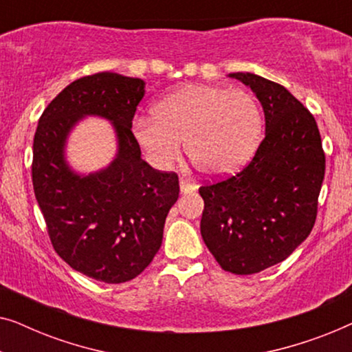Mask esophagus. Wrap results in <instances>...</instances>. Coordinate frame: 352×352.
Masks as SVG:
<instances>
[{
    "label": "esophagus",
    "mask_w": 352,
    "mask_h": 352,
    "mask_svg": "<svg viewBox=\"0 0 352 352\" xmlns=\"http://www.w3.org/2000/svg\"><path fill=\"white\" fill-rule=\"evenodd\" d=\"M179 186H181L182 194H189V192L195 190V184L190 179H187V177H181Z\"/></svg>",
    "instance_id": "obj_1"
}]
</instances>
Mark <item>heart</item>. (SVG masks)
Listing matches in <instances>:
<instances>
[{"label":"heart","instance_id":"1","mask_svg":"<svg viewBox=\"0 0 352 352\" xmlns=\"http://www.w3.org/2000/svg\"><path fill=\"white\" fill-rule=\"evenodd\" d=\"M155 115L133 120L131 131L147 160L166 170L181 152L206 176L234 173L252 157L263 128L258 100L245 89L190 85L162 99Z\"/></svg>","mask_w":352,"mask_h":352}]
</instances>
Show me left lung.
Instances as JSON below:
<instances>
[{"label":"left lung","instance_id":"8db88e82","mask_svg":"<svg viewBox=\"0 0 352 352\" xmlns=\"http://www.w3.org/2000/svg\"><path fill=\"white\" fill-rule=\"evenodd\" d=\"M263 105L266 134L237 175L204 184L200 232L224 271L250 276L283 261L314 228L325 153L316 118L282 85L229 74Z\"/></svg>","mask_w":352,"mask_h":352}]
</instances>
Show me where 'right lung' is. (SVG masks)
<instances>
[{"label": "right lung", "instance_id": "right-lung-1", "mask_svg": "<svg viewBox=\"0 0 352 352\" xmlns=\"http://www.w3.org/2000/svg\"><path fill=\"white\" fill-rule=\"evenodd\" d=\"M144 85L112 72L75 80L45 109L33 139V190L52 247L75 271L105 283L131 280L152 263L179 197L176 173L147 165L133 138ZM86 114L113 122L119 152L105 170L80 177L66 165L63 148Z\"/></svg>", "mask_w": 352, "mask_h": 352}]
</instances>
